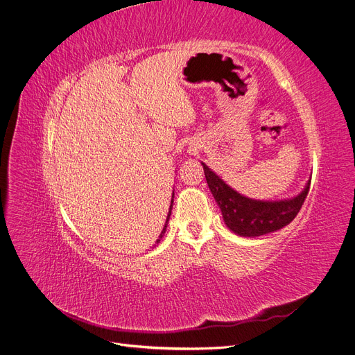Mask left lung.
I'll return each mask as SVG.
<instances>
[{
	"instance_id": "obj_1",
	"label": "left lung",
	"mask_w": 355,
	"mask_h": 355,
	"mask_svg": "<svg viewBox=\"0 0 355 355\" xmlns=\"http://www.w3.org/2000/svg\"><path fill=\"white\" fill-rule=\"evenodd\" d=\"M204 173L212 196L222 211L227 227L241 236H261L275 232L292 222L309 194L310 182L300 194L286 201H256L246 198L225 184L204 163Z\"/></svg>"
}]
</instances>
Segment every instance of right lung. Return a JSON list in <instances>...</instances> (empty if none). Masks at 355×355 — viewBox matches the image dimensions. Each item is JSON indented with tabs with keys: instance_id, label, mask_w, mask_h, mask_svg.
Wrapping results in <instances>:
<instances>
[{
	"instance_id": "add662e5",
	"label": "right lung",
	"mask_w": 355,
	"mask_h": 355,
	"mask_svg": "<svg viewBox=\"0 0 355 355\" xmlns=\"http://www.w3.org/2000/svg\"><path fill=\"white\" fill-rule=\"evenodd\" d=\"M173 198H174V194H173ZM171 209H173V201H171V207H170V211H168V216H167L166 225H164V228H163V232L159 234V236H158V239H157V243L161 241V238H163V236H164V234H166V230H167V222H168V219H170V215H171Z\"/></svg>"
}]
</instances>
